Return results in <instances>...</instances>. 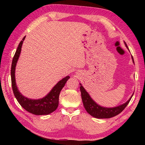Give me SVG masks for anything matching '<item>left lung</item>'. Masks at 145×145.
<instances>
[{"label":"left lung","instance_id":"1","mask_svg":"<svg viewBox=\"0 0 145 145\" xmlns=\"http://www.w3.org/2000/svg\"><path fill=\"white\" fill-rule=\"evenodd\" d=\"M125 45L126 47L129 49L126 43H125ZM132 61H133V63H134V59L132 56ZM80 92H81V97L83 105H84L86 111L91 116L99 119L110 118L114 117L120 114V112H122L123 110L126 107L127 105H128L130 100H131L132 97L134 95L133 93L131 98H130L125 103H124V104H123L121 105H118V106L114 107H105L97 104V103L91 99V97H90L89 93L86 91V89L81 85V84H80Z\"/></svg>","mask_w":145,"mask_h":145}]
</instances>
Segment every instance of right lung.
Listing matches in <instances>:
<instances>
[{
    "instance_id": "right-lung-1",
    "label": "right lung",
    "mask_w": 145,
    "mask_h": 145,
    "mask_svg": "<svg viewBox=\"0 0 145 145\" xmlns=\"http://www.w3.org/2000/svg\"><path fill=\"white\" fill-rule=\"evenodd\" d=\"M24 37L22 40L19 43L18 48L14 54L13 61H12L11 70V84L13 88V93L17 101L24 109L31 113L35 115H48L56 111L59 104V97L61 89L65 86L67 80L69 79L70 76H67L63 78L62 80L59 81L56 84L50 92L45 97L40 99H31L24 97L22 93L19 91L17 88L15 80V69L17 61H18L20 55L21 53L22 46L24 40Z\"/></svg>"
}]
</instances>
